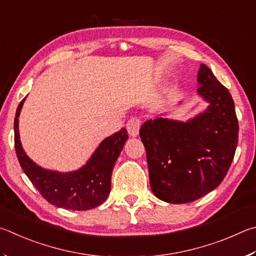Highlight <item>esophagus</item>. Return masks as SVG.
I'll return each mask as SVG.
<instances>
[{"instance_id":"obj_1","label":"esophagus","mask_w":256,"mask_h":256,"mask_svg":"<svg viewBox=\"0 0 256 256\" xmlns=\"http://www.w3.org/2000/svg\"><path fill=\"white\" fill-rule=\"evenodd\" d=\"M140 126H142V120L138 118V116H132V118L128 120L126 127H127L129 135L132 137H136L138 134H140Z\"/></svg>"}]
</instances>
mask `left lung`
<instances>
[{"instance_id":"1","label":"left lung","mask_w":256,"mask_h":256,"mask_svg":"<svg viewBox=\"0 0 256 256\" xmlns=\"http://www.w3.org/2000/svg\"><path fill=\"white\" fill-rule=\"evenodd\" d=\"M198 82V93L209 102L204 114L186 122L156 118L140 130L152 191L170 204L192 202L216 189L238 142V120L230 91L204 64Z\"/></svg>"}]
</instances>
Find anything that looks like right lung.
Listing matches in <instances>:
<instances>
[{"instance_id": "add662e5", "label": "right lung", "mask_w": 256, "mask_h": 256, "mask_svg": "<svg viewBox=\"0 0 256 256\" xmlns=\"http://www.w3.org/2000/svg\"><path fill=\"white\" fill-rule=\"evenodd\" d=\"M24 98L18 106L14 118V147L24 172L49 204L70 210H88L102 204L111 189L116 160L127 140V129L106 138L86 165L75 172L60 173L36 165L22 150L19 137V114Z\"/></svg>"}]
</instances>
